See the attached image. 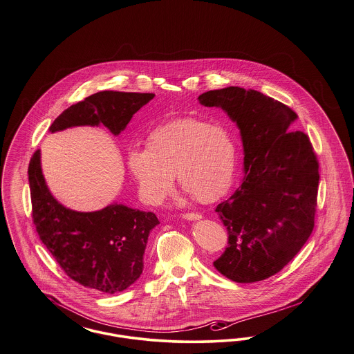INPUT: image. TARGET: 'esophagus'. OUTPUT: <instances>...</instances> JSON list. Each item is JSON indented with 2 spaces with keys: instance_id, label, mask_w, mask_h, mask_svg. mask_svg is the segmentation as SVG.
Segmentation results:
<instances>
[{
  "instance_id": "obj_1",
  "label": "esophagus",
  "mask_w": 354,
  "mask_h": 354,
  "mask_svg": "<svg viewBox=\"0 0 354 354\" xmlns=\"http://www.w3.org/2000/svg\"><path fill=\"white\" fill-rule=\"evenodd\" d=\"M182 218L185 220H189V221H195V220L202 219V215L201 214H195V212H191V214H183Z\"/></svg>"
}]
</instances>
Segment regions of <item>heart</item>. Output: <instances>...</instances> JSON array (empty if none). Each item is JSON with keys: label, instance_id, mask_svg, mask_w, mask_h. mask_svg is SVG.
I'll return each instance as SVG.
<instances>
[{"label": "heart", "instance_id": "b5f03b06", "mask_svg": "<svg viewBox=\"0 0 354 354\" xmlns=\"http://www.w3.org/2000/svg\"><path fill=\"white\" fill-rule=\"evenodd\" d=\"M235 140L220 124L183 118L158 126L147 135L146 147L127 152V167L140 196L150 204L166 199L175 172L180 185L196 201L214 202L232 182Z\"/></svg>", "mask_w": 354, "mask_h": 354}]
</instances>
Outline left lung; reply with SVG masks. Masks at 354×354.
<instances>
[{"mask_svg":"<svg viewBox=\"0 0 354 354\" xmlns=\"http://www.w3.org/2000/svg\"><path fill=\"white\" fill-rule=\"evenodd\" d=\"M219 107L240 130L241 185L216 207L228 247L214 263L235 283H254L280 272L315 227L319 163L308 136L290 131L296 113L256 90L228 86L198 97Z\"/></svg>","mask_w":354,"mask_h":354,"instance_id":"obj_1","label":"left lung"}]
</instances>
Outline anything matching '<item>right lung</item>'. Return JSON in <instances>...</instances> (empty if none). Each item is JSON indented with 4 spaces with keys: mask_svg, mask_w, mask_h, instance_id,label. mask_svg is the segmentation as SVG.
Instances as JSON below:
<instances>
[{
    "mask_svg": "<svg viewBox=\"0 0 354 354\" xmlns=\"http://www.w3.org/2000/svg\"><path fill=\"white\" fill-rule=\"evenodd\" d=\"M153 97L150 93L100 91L70 106L49 131L102 124L118 136ZM28 174L37 232L68 277L110 295L133 286L145 268L150 231L159 224L155 214L119 203L93 212L70 209L51 195L42 174L41 150L34 152Z\"/></svg>",
    "mask_w": 354,
    "mask_h": 354,
    "instance_id": "1",
    "label": "right lung"
}]
</instances>
